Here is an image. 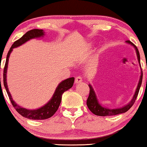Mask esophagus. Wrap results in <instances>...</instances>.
<instances>
[{
	"label": "esophagus",
	"instance_id": "34e87169",
	"mask_svg": "<svg viewBox=\"0 0 147 147\" xmlns=\"http://www.w3.org/2000/svg\"><path fill=\"white\" fill-rule=\"evenodd\" d=\"M82 80H83V77H81V76H77V77H76L75 78V84H79V83H81V82H82Z\"/></svg>",
	"mask_w": 147,
	"mask_h": 147
}]
</instances>
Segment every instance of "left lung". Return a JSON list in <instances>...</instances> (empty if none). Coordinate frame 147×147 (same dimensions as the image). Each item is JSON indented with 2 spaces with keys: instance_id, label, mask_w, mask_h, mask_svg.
Returning a JSON list of instances; mask_svg holds the SVG:
<instances>
[{
  "instance_id": "obj_1",
  "label": "left lung",
  "mask_w": 147,
  "mask_h": 147,
  "mask_svg": "<svg viewBox=\"0 0 147 147\" xmlns=\"http://www.w3.org/2000/svg\"><path fill=\"white\" fill-rule=\"evenodd\" d=\"M126 43H130L131 45H132L134 46V48H136V53H137V57L138 61H139V63H140V53L139 51H138V49L137 47L131 41H126ZM142 71L139 83H138L137 89H136V92H135V95L133 96L132 100L131 101V102L129 103L127 105L124 106V107L120 108V109H107V108L103 107V106H101V104H99L97 101V97H96V95L94 92L93 88H92V86L89 84L88 86L90 88V92H89V96L87 99L86 104L88 106V108L89 109L91 112L93 114L96 115L98 116H111V115H115L124 113L126 112L129 110L131 108L133 104H134L135 102H136V99H137L138 92H139L140 88L142 82Z\"/></svg>"
}]
</instances>
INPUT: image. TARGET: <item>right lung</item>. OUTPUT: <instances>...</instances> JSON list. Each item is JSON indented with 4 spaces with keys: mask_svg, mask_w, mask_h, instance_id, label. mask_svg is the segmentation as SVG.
<instances>
[{
    "mask_svg": "<svg viewBox=\"0 0 147 147\" xmlns=\"http://www.w3.org/2000/svg\"><path fill=\"white\" fill-rule=\"evenodd\" d=\"M43 35H44V32L43 31V30L34 29L27 32L21 38H20L17 41H15L12 44V45H11V48H10L9 52L7 53V55L5 64L4 70H3V84H4V86L6 89L8 97H9L10 102H11L12 106H14V108L16 109V111H17L18 113L21 115L23 117L28 118V119H36V120L48 119V118L51 117L57 112V111L59 109V106L61 104V102L62 95H63V93L65 91L68 90V89H70V88L72 87L74 84V81H75V78L74 77H70V78L65 79V80L61 82L59 84L58 86H57L56 90H55V92L54 93L53 96H52V99L45 106H42L41 108L36 109V110H28V109H24V108H22L21 106L17 105L14 102V100L11 98V95H10L9 90H8L6 82L7 68L8 60H9L10 54H11V51H12L13 48L20 46V45L23 44L26 41H29L30 39L43 36Z\"/></svg>",
    "mask_w": 147,
    "mask_h": 147,
    "instance_id": "1",
    "label": "right lung"
}]
</instances>
